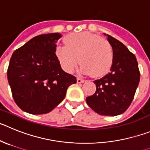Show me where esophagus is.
I'll list each match as a JSON object with an SVG mask.
<instances>
[{"label":"esophagus","instance_id":"esophagus-1","mask_svg":"<svg viewBox=\"0 0 150 150\" xmlns=\"http://www.w3.org/2000/svg\"><path fill=\"white\" fill-rule=\"evenodd\" d=\"M77 82L78 83H83V82H84V80L81 78H77Z\"/></svg>","mask_w":150,"mask_h":150}]
</instances>
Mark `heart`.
I'll return each mask as SVG.
<instances>
[{"label":"heart","instance_id":"obj_1","mask_svg":"<svg viewBox=\"0 0 150 150\" xmlns=\"http://www.w3.org/2000/svg\"><path fill=\"white\" fill-rule=\"evenodd\" d=\"M64 43L66 46L56 48V55L66 72H73L78 61L82 72L93 77L102 76L110 70L113 49L107 40L95 33L81 32L67 35Z\"/></svg>","mask_w":150,"mask_h":150}]
</instances>
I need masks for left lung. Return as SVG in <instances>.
I'll return each mask as SVG.
<instances>
[{
  "label": "left lung",
  "mask_w": 150,
  "mask_h": 150,
  "mask_svg": "<svg viewBox=\"0 0 150 150\" xmlns=\"http://www.w3.org/2000/svg\"><path fill=\"white\" fill-rule=\"evenodd\" d=\"M107 36L113 48L110 72L94 81L96 90L93 95L86 98V102L97 114L117 116L124 113L130 106L141 74L135 55L121 42L110 35Z\"/></svg>",
  "instance_id": "obj_1"
}]
</instances>
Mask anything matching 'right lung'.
<instances>
[{
	"instance_id": "obj_1",
	"label": "right lung",
	"mask_w": 150,
	"mask_h": 150,
	"mask_svg": "<svg viewBox=\"0 0 150 150\" xmlns=\"http://www.w3.org/2000/svg\"><path fill=\"white\" fill-rule=\"evenodd\" d=\"M58 33L36 36L13 52L7 79L16 105L31 114H47L59 105L76 77L61 69L55 54Z\"/></svg>"
}]
</instances>
